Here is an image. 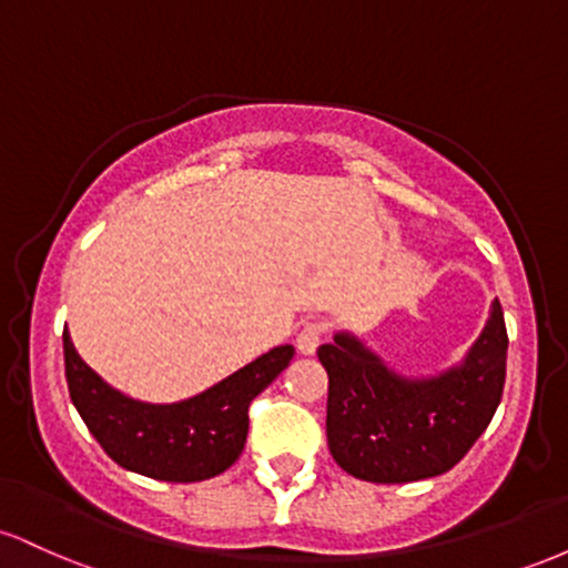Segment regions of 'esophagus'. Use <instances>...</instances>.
Masks as SVG:
<instances>
[{"label":"esophagus","mask_w":568,"mask_h":568,"mask_svg":"<svg viewBox=\"0 0 568 568\" xmlns=\"http://www.w3.org/2000/svg\"><path fill=\"white\" fill-rule=\"evenodd\" d=\"M323 338H325V325L323 323H306L296 336V349L302 352V355H315Z\"/></svg>","instance_id":"34e87169"}]
</instances>
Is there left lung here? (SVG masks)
Masks as SVG:
<instances>
[{
	"label": "left lung",
	"mask_w": 568,
	"mask_h": 568,
	"mask_svg": "<svg viewBox=\"0 0 568 568\" xmlns=\"http://www.w3.org/2000/svg\"><path fill=\"white\" fill-rule=\"evenodd\" d=\"M317 357L328 371L325 433L336 465L371 484H410L452 470L491 422L505 389V315L494 298L473 347L438 376L397 374L347 331Z\"/></svg>",
	"instance_id": "1"
}]
</instances>
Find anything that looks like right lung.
<instances>
[{"label": "right lung", "instance_id": "add662e5", "mask_svg": "<svg viewBox=\"0 0 568 568\" xmlns=\"http://www.w3.org/2000/svg\"><path fill=\"white\" fill-rule=\"evenodd\" d=\"M291 344L270 349L205 393L179 403H143L106 384L63 331L69 395L93 438L120 467L171 484L221 475L247 438V406L288 368Z\"/></svg>", "mask_w": 568, "mask_h": 568}]
</instances>
